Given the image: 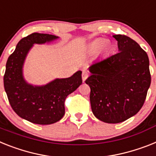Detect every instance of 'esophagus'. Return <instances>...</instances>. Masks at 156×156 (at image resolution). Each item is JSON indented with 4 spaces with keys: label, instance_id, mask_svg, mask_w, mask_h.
I'll return each instance as SVG.
<instances>
[{
    "label": "esophagus",
    "instance_id": "obj_1",
    "mask_svg": "<svg viewBox=\"0 0 156 156\" xmlns=\"http://www.w3.org/2000/svg\"><path fill=\"white\" fill-rule=\"evenodd\" d=\"M82 80L85 81L86 79V78H88V76H89L88 72L86 71V70H83V71H82Z\"/></svg>",
    "mask_w": 156,
    "mask_h": 156
}]
</instances>
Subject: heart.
<instances>
[{"label": "heart", "instance_id": "obj_1", "mask_svg": "<svg viewBox=\"0 0 156 156\" xmlns=\"http://www.w3.org/2000/svg\"><path fill=\"white\" fill-rule=\"evenodd\" d=\"M109 42L105 41L102 39H99L89 45L88 47V51L90 53H94V52L98 51V50H100L101 51H105L109 48Z\"/></svg>", "mask_w": 156, "mask_h": 156}]
</instances>
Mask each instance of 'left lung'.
I'll list each match as a JSON object with an SVG mask.
<instances>
[{"instance_id":"obj_1","label":"left lung","mask_w":156,"mask_h":156,"mask_svg":"<svg viewBox=\"0 0 156 156\" xmlns=\"http://www.w3.org/2000/svg\"><path fill=\"white\" fill-rule=\"evenodd\" d=\"M118 53L94 61L86 83L90 87L94 115L108 124H117L136 115L142 108L151 85L149 58L136 42L114 35Z\"/></svg>"}]
</instances>
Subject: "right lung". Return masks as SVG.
Returning a JSON list of instances; mask_svg holds the SVG:
<instances>
[{"label":"right lung","mask_w":156,"mask_h":156,"mask_svg":"<svg viewBox=\"0 0 156 156\" xmlns=\"http://www.w3.org/2000/svg\"><path fill=\"white\" fill-rule=\"evenodd\" d=\"M58 38L50 34H31L20 40L6 62L4 86L9 103L18 116L33 124L51 125L61 120L65 114V99L82 83L81 70L45 85H32L24 78L23 65L34 44H50Z\"/></svg>","instance_id":"1"}]
</instances>
